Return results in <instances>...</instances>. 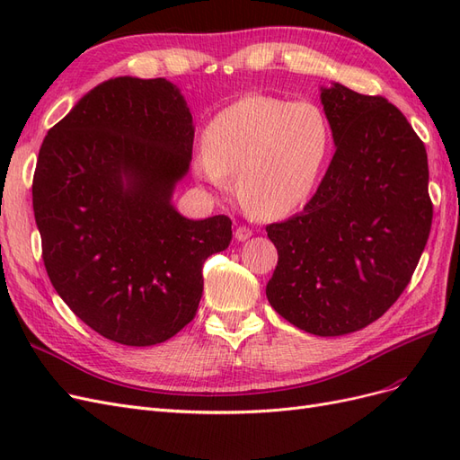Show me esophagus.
<instances>
[{
    "label": "esophagus",
    "instance_id": "esophagus-1",
    "mask_svg": "<svg viewBox=\"0 0 460 460\" xmlns=\"http://www.w3.org/2000/svg\"><path fill=\"white\" fill-rule=\"evenodd\" d=\"M253 235V232L249 230L247 226H240V228H235V240L238 242H245V240H249Z\"/></svg>",
    "mask_w": 460,
    "mask_h": 460
}]
</instances>
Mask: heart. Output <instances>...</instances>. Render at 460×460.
Returning <instances> with one entry per match:
<instances>
[{
    "instance_id": "heart-1",
    "label": "heart",
    "mask_w": 460,
    "mask_h": 460,
    "mask_svg": "<svg viewBox=\"0 0 460 460\" xmlns=\"http://www.w3.org/2000/svg\"><path fill=\"white\" fill-rule=\"evenodd\" d=\"M196 172L217 190L238 176V198L257 218H280L309 201L328 161L330 124L311 102L245 95L207 124Z\"/></svg>"
}]
</instances>
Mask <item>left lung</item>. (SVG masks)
I'll use <instances>...</instances> for the list:
<instances>
[{
	"label": "left lung",
	"mask_w": 460,
	"mask_h": 460,
	"mask_svg": "<svg viewBox=\"0 0 460 460\" xmlns=\"http://www.w3.org/2000/svg\"><path fill=\"white\" fill-rule=\"evenodd\" d=\"M333 153L303 211L267 226L278 264L272 309L314 336L363 330L399 299L426 247L434 205L428 155L382 95L323 88Z\"/></svg>",
	"instance_id": "8db88e82"
}]
</instances>
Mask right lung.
<instances>
[{
	"label": "right lung",
	"instance_id": "add662e5",
	"mask_svg": "<svg viewBox=\"0 0 460 460\" xmlns=\"http://www.w3.org/2000/svg\"><path fill=\"white\" fill-rule=\"evenodd\" d=\"M191 147L180 90L132 76L88 92L40 147L41 259L68 309L111 341L155 345L191 323L203 262L232 240L226 215L190 220L171 203Z\"/></svg>",
	"mask_w": 460,
	"mask_h": 460
}]
</instances>
